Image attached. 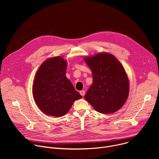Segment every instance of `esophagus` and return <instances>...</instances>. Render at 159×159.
Returning <instances> with one entry per match:
<instances>
[{
    "label": "esophagus",
    "mask_w": 159,
    "mask_h": 159,
    "mask_svg": "<svg viewBox=\"0 0 159 159\" xmlns=\"http://www.w3.org/2000/svg\"><path fill=\"white\" fill-rule=\"evenodd\" d=\"M80 95H81L82 96H84V95H85V92L84 91V90H80Z\"/></svg>",
    "instance_id": "obj_1"
}]
</instances>
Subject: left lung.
<instances>
[{
    "instance_id": "8db88e82",
    "label": "left lung",
    "mask_w": 159,
    "mask_h": 159,
    "mask_svg": "<svg viewBox=\"0 0 159 159\" xmlns=\"http://www.w3.org/2000/svg\"><path fill=\"white\" fill-rule=\"evenodd\" d=\"M84 60L93 78L85 99L103 114L119 110L126 101L129 90L128 78L121 63L108 53L86 57Z\"/></svg>"
}]
</instances>
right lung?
Segmentation results:
<instances>
[{
  "label": "right lung",
  "mask_w": 159,
  "mask_h": 159,
  "mask_svg": "<svg viewBox=\"0 0 159 159\" xmlns=\"http://www.w3.org/2000/svg\"><path fill=\"white\" fill-rule=\"evenodd\" d=\"M66 61L56 57L45 60L34 80L33 94L36 104L49 116L61 117L82 96L65 75Z\"/></svg>",
  "instance_id": "add662e5"
}]
</instances>
